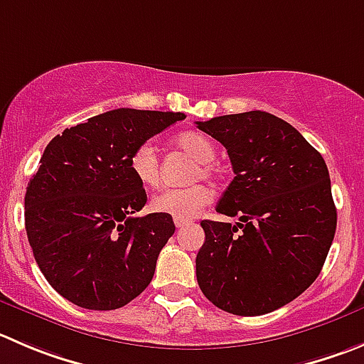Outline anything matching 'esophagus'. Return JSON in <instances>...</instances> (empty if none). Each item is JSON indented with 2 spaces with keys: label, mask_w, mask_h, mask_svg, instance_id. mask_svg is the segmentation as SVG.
<instances>
[{
  "label": "esophagus",
  "mask_w": 364,
  "mask_h": 364,
  "mask_svg": "<svg viewBox=\"0 0 364 364\" xmlns=\"http://www.w3.org/2000/svg\"><path fill=\"white\" fill-rule=\"evenodd\" d=\"M175 225H176V228H184V227H188V225H191V221H188V220H175Z\"/></svg>",
  "instance_id": "1"
}]
</instances>
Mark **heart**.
<instances>
[{
    "label": "heart",
    "mask_w": 364,
    "mask_h": 364,
    "mask_svg": "<svg viewBox=\"0 0 364 364\" xmlns=\"http://www.w3.org/2000/svg\"><path fill=\"white\" fill-rule=\"evenodd\" d=\"M175 146L188 154L196 166L193 168L189 180H214L218 176V169L214 166L216 159V146L207 136L200 132H184L175 137ZM128 168L132 171L134 178L144 188H155L159 184V155L154 143L144 141L128 157ZM213 200V191L205 184H193L182 189H164L151 198L150 207L154 213L168 214L175 220H191L195 218L207 203Z\"/></svg>",
    "instance_id": "heart-1"
}]
</instances>
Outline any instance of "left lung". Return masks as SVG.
Here are the masks:
<instances>
[{
	"label": "left lung",
	"mask_w": 364,
	"mask_h": 364,
	"mask_svg": "<svg viewBox=\"0 0 364 364\" xmlns=\"http://www.w3.org/2000/svg\"><path fill=\"white\" fill-rule=\"evenodd\" d=\"M196 124L227 148L236 176L216 210L240 220L202 221L198 286L227 313H272L316 280L334 240L338 216L327 164L296 128L269 112Z\"/></svg>",
	"instance_id": "8db88e82"
}]
</instances>
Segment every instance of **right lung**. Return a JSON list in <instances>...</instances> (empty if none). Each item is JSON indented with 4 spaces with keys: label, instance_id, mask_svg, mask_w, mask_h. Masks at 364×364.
I'll return each instance as SVG.
<instances>
[{
    "label": "right lung",
    "instance_id": "obj_1",
    "mask_svg": "<svg viewBox=\"0 0 364 364\" xmlns=\"http://www.w3.org/2000/svg\"><path fill=\"white\" fill-rule=\"evenodd\" d=\"M186 119L182 112L116 109L55 136L24 195V227L51 288L84 309L112 311L139 296L155 273L173 218H136L146 191L134 148Z\"/></svg>",
    "mask_w": 364,
    "mask_h": 364
}]
</instances>
